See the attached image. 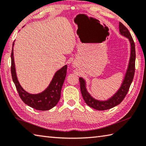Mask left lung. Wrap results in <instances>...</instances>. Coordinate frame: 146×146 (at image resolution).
Wrapping results in <instances>:
<instances>
[{
  "label": "left lung",
  "mask_w": 146,
  "mask_h": 146,
  "mask_svg": "<svg viewBox=\"0 0 146 146\" xmlns=\"http://www.w3.org/2000/svg\"><path fill=\"white\" fill-rule=\"evenodd\" d=\"M119 31L121 35L126 37L130 42V58L128 61V67L126 72L125 73L124 78L120 87L118 90L106 100L101 101V100L96 99L90 95L88 92L87 88L86 81L82 78L80 77L79 81L80 83V89L84 101L88 106L94 108L96 110L104 111L110 110L116 106L120 104L121 101L125 98V96L129 89L131 84H132L134 73H135V44H134L133 38L131 36L129 31L121 23H119Z\"/></svg>",
  "instance_id": "left-lung-1"
}]
</instances>
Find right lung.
Returning a JSON list of instances; mask_svg holds the SVG:
<instances>
[{
  "label": "right lung",
  "mask_w": 146,
  "mask_h": 146,
  "mask_svg": "<svg viewBox=\"0 0 146 146\" xmlns=\"http://www.w3.org/2000/svg\"><path fill=\"white\" fill-rule=\"evenodd\" d=\"M14 42L11 52V75L20 98L26 104L36 110L47 111L52 109L58 103L61 98V88L66 76L67 64L56 71L48 86L44 91L38 94L28 93L20 85L16 75L14 59Z\"/></svg>",
  "instance_id": "add662e5"
}]
</instances>
